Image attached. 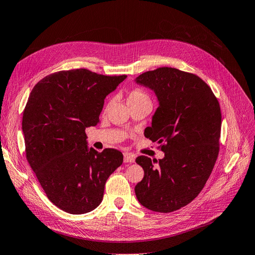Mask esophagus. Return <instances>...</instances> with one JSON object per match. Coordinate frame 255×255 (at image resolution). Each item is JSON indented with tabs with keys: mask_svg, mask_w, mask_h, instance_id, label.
Listing matches in <instances>:
<instances>
[{
	"mask_svg": "<svg viewBox=\"0 0 255 255\" xmlns=\"http://www.w3.org/2000/svg\"><path fill=\"white\" fill-rule=\"evenodd\" d=\"M135 160V157L132 153H124V162L125 163H133Z\"/></svg>",
	"mask_w": 255,
	"mask_h": 255,
	"instance_id": "obj_1",
	"label": "esophagus"
}]
</instances>
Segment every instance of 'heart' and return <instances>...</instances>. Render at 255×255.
I'll use <instances>...</instances> for the list:
<instances>
[{"instance_id":"heart-1","label":"heart","mask_w":255,"mask_h":255,"mask_svg":"<svg viewBox=\"0 0 255 255\" xmlns=\"http://www.w3.org/2000/svg\"><path fill=\"white\" fill-rule=\"evenodd\" d=\"M141 103H150V98L142 89H133L127 95V104L128 106L141 104Z\"/></svg>"}]
</instances>
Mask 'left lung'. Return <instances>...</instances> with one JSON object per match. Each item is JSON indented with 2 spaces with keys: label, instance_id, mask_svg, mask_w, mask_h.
Returning a JSON list of instances; mask_svg holds the SVG:
<instances>
[{
  "label": "left lung",
  "instance_id": "obj_1",
  "mask_svg": "<svg viewBox=\"0 0 255 255\" xmlns=\"http://www.w3.org/2000/svg\"><path fill=\"white\" fill-rule=\"evenodd\" d=\"M135 84L158 98L145 136L161 144L159 161L139 155L135 162L144 178L134 192L138 202L153 212H174L201 192L219 151L221 113L211 88L195 74L159 68L141 74Z\"/></svg>",
  "mask_w": 255,
  "mask_h": 255
}]
</instances>
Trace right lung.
Returning <instances> with one entry per match:
<instances>
[{
    "label": "right lung",
    "mask_w": 255,
    "mask_h": 255,
    "mask_svg": "<svg viewBox=\"0 0 255 255\" xmlns=\"http://www.w3.org/2000/svg\"><path fill=\"white\" fill-rule=\"evenodd\" d=\"M126 77L60 71L31 90L22 120L26 159L47 198L70 214L96 209L107 179L122 165L121 151L89 148L86 128L100 123L106 96Z\"/></svg>",
    "instance_id": "right-lung-1"
}]
</instances>
